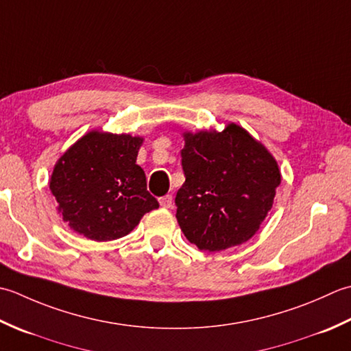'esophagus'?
<instances>
[{
    "mask_svg": "<svg viewBox=\"0 0 351 351\" xmlns=\"http://www.w3.org/2000/svg\"><path fill=\"white\" fill-rule=\"evenodd\" d=\"M159 203H160V206L162 207H165V209H171V207H173V204H174V199H173V195H163V197H160L159 198Z\"/></svg>",
    "mask_w": 351,
    "mask_h": 351,
    "instance_id": "obj_1",
    "label": "esophagus"
}]
</instances>
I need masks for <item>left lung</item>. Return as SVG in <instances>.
Segmentation results:
<instances>
[{
  "instance_id": "left-lung-1",
  "label": "left lung",
  "mask_w": 351,
  "mask_h": 351,
  "mask_svg": "<svg viewBox=\"0 0 351 351\" xmlns=\"http://www.w3.org/2000/svg\"><path fill=\"white\" fill-rule=\"evenodd\" d=\"M182 167L186 180L176 195V218L191 244L204 252L252 238L282 180L274 157L236 124L186 133Z\"/></svg>"
}]
</instances>
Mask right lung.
<instances>
[{
	"label": "right lung",
	"instance_id": "obj_1",
	"mask_svg": "<svg viewBox=\"0 0 351 351\" xmlns=\"http://www.w3.org/2000/svg\"><path fill=\"white\" fill-rule=\"evenodd\" d=\"M141 138L90 132L54 167L49 189L74 232L92 241L123 238L159 203L136 165Z\"/></svg>",
	"mask_w": 351,
	"mask_h": 351
}]
</instances>
